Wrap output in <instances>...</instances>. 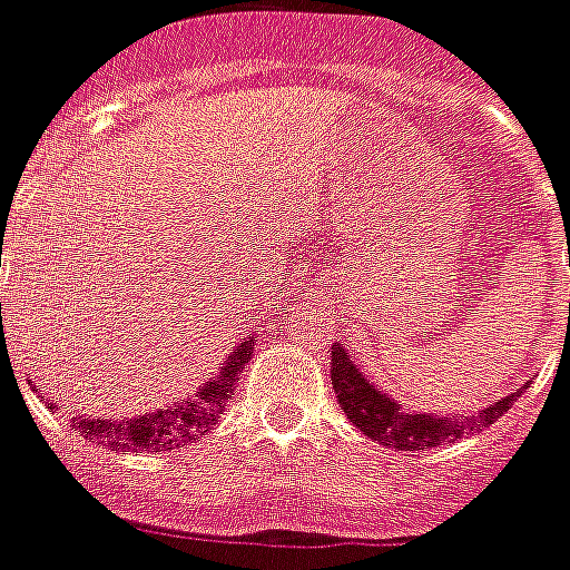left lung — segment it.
<instances>
[{
	"mask_svg": "<svg viewBox=\"0 0 570 570\" xmlns=\"http://www.w3.org/2000/svg\"><path fill=\"white\" fill-rule=\"evenodd\" d=\"M330 377H333L335 399L345 410V416L354 422L365 436H372L386 449H401V452H416V449H431L440 443H454L466 434H475L482 428L493 425L505 410L518 401V395L527 386H520L505 399L493 401L491 407L479 410L473 416H445V413H419V410H404L386 390H377L368 374L351 360L342 342L333 345V360H330Z\"/></svg>",
	"mask_w": 570,
	"mask_h": 570,
	"instance_id": "1",
	"label": "left lung"
}]
</instances>
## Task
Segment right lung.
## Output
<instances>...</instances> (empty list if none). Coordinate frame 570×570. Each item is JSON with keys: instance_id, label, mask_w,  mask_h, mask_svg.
Returning <instances> with one entry per match:
<instances>
[{"instance_id": "1", "label": "right lung", "mask_w": 570, "mask_h": 570, "mask_svg": "<svg viewBox=\"0 0 570 570\" xmlns=\"http://www.w3.org/2000/svg\"><path fill=\"white\" fill-rule=\"evenodd\" d=\"M255 342L258 338L253 333L240 338L235 351L219 363V372L214 377H207L196 392H189L187 399L171 401L166 407L142 413V416H77L73 428L86 436L88 443L106 445L112 452H127V449L171 452V449H180V445L196 443L207 428L216 425V419L225 410L228 399L235 395V383L240 381L244 365L253 360ZM47 407L59 410L56 404H47Z\"/></svg>"}]
</instances>
